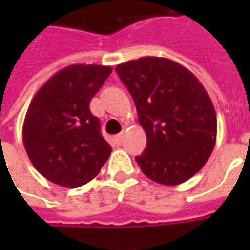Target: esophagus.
<instances>
[{"mask_svg": "<svg viewBox=\"0 0 250 250\" xmlns=\"http://www.w3.org/2000/svg\"><path fill=\"white\" fill-rule=\"evenodd\" d=\"M123 132L122 134H118V135L114 136V142L116 143V145H122V142H123Z\"/></svg>", "mask_w": 250, "mask_h": 250, "instance_id": "34e87169", "label": "esophagus"}]
</instances>
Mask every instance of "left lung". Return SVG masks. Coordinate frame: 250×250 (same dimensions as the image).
Returning <instances> with one entry per match:
<instances>
[{
  "label": "left lung",
  "instance_id": "1",
  "mask_svg": "<svg viewBox=\"0 0 250 250\" xmlns=\"http://www.w3.org/2000/svg\"><path fill=\"white\" fill-rule=\"evenodd\" d=\"M146 131L136 162L147 178L175 186L191 178L214 148L217 116L204 85L165 57H141L116 66Z\"/></svg>",
  "mask_w": 250,
  "mask_h": 250
}]
</instances>
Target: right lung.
I'll return each mask as SVG.
<instances>
[{
    "label": "right lung",
    "mask_w": 250,
    "mask_h": 250,
    "mask_svg": "<svg viewBox=\"0 0 250 250\" xmlns=\"http://www.w3.org/2000/svg\"><path fill=\"white\" fill-rule=\"evenodd\" d=\"M111 66L73 64L55 73L32 99L22 127L25 150L51 182L75 188L88 184L112 148L100 134L89 102Z\"/></svg>",
    "instance_id": "right-lung-1"
}]
</instances>
